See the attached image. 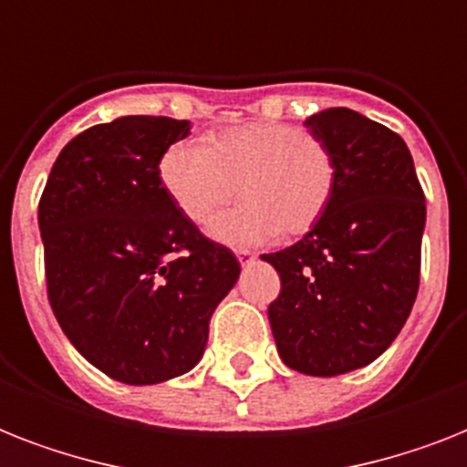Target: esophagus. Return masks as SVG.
<instances>
[{
	"mask_svg": "<svg viewBox=\"0 0 467 467\" xmlns=\"http://www.w3.org/2000/svg\"><path fill=\"white\" fill-rule=\"evenodd\" d=\"M237 259H240L242 266H249L254 261V254L252 252H237Z\"/></svg>",
	"mask_w": 467,
	"mask_h": 467,
	"instance_id": "1",
	"label": "esophagus"
}]
</instances>
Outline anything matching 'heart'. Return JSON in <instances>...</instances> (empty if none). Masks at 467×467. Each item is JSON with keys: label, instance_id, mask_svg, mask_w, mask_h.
Here are the masks:
<instances>
[{"label": "heart", "instance_id": "heart-1", "mask_svg": "<svg viewBox=\"0 0 467 467\" xmlns=\"http://www.w3.org/2000/svg\"><path fill=\"white\" fill-rule=\"evenodd\" d=\"M336 155L319 136L283 122L225 129L206 143H174L161 158V182L196 225L213 221L237 196L244 199L211 225L215 240L237 249L309 233L336 194Z\"/></svg>", "mask_w": 467, "mask_h": 467}]
</instances>
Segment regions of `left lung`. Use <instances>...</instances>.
I'll return each mask as SVG.
<instances>
[{"instance_id":"1","label":"left lung","mask_w":467,"mask_h":467,"mask_svg":"<svg viewBox=\"0 0 467 467\" xmlns=\"http://www.w3.org/2000/svg\"><path fill=\"white\" fill-rule=\"evenodd\" d=\"M305 127L336 155V194L297 244L261 256L280 275L268 321L290 369L336 377L374 362L410 317L427 208L396 131L348 108Z\"/></svg>"}]
</instances>
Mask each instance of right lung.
I'll return each mask as SVG.
<instances>
[{"instance_id": "obj_1", "label": "right lung", "mask_w": 467, "mask_h": 467, "mask_svg": "<svg viewBox=\"0 0 467 467\" xmlns=\"http://www.w3.org/2000/svg\"><path fill=\"white\" fill-rule=\"evenodd\" d=\"M192 124L129 115L57 155L37 206L49 306L76 350L122 384H161L201 359L240 261L199 233L161 182Z\"/></svg>"}]
</instances>
